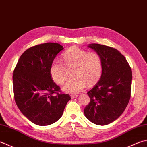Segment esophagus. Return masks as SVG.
<instances>
[{
	"instance_id": "esophagus-1",
	"label": "esophagus",
	"mask_w": 147,
	"mask_h": 147,
	"mask_svg": "<svg viewBox=\"0 0 147 147\" xmlns=\"http://www.w3.org/2000/svg\"><path fill=\"white\" fill-rule=\"evenodd\" d=\"M71 98H72V99H74V98H76L78 97V96L77 95V94H73V95H71Z\"/></svg>"
}]
</instances>
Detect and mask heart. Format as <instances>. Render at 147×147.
<instances>
[{"label":"heart","instance_id":"heart-1","mask_svg":"<svg viewBox=\"0 0 147 147\" xmlns=\"http://www.w3.org/2000/svg\"><path fill=\"white\" fill-rule=\"evenodd\" d=\"M65 66L55 60L50 66L49 73L52 79L58 84L64 83L68 76V70L73 71L74 78L69 80L63 87L67 93L76 94L86 87L94 85L99 80L102 73V62L97 53L73 46L62 55Z\"/></svg>","mask_w":147,"mask_h":147}]
</instances>
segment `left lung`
<instances>
[{
  "label": "left lung",
  "instance_id": "obj_1",
  "mask_svg": "<svg viewBox=\"0 0 147 147\" xmlns=\"http://www.w3.org/2000/svg\"><path fill=\"white\" fill-rule=\"evenodd\" d=\"M102 62V73L95 86L87 92L90 102L84 109L86 118L93 123L106 125L123 113L130 98L132 74L123 55L113 47L90 44Z\"/></svg>",
  "mask_w": 147,
  "mask_h": 147
}]
</instances>
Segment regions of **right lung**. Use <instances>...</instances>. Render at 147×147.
Masks as SVG:
<instances>
[{"instance_id": "obj_1", "label": "right lung", "mask_w": 147, "mask_h": 147, "mask_svg": "<svg viewBox=\"0 0 147 147\" xmlns=\"http://www.w3.org/2000/svg\"><path fill=\"white\" fill-rule=\"evenodd\" d=\"M63 49L57 43L31 47L20 56L13 71L15 103L29 121L40 126L57 121L71 100L69 94L61 93L49 73L56 56Z\"/></svg>"}]
</instances>
